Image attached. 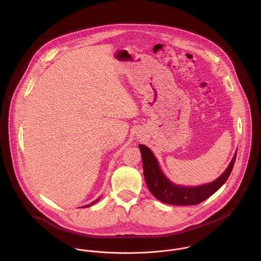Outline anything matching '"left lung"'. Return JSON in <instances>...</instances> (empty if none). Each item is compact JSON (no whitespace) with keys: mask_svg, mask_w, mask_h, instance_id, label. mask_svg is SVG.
<instances>
[{"mask_svg":"<svg viewBox=\"0 0 261 261\" xmlns=\"http://www.w3.org/2000/svg\"><path fill=\"white\" fill-rule=\"evenodd\" d=\"M139 147L142 153L144 175L147 186L158 200L170 205H197L209 198L223 186L232 172L236 160L235 154L226 171L212 183L198 187L177 186L165 177L150 149L144 145H140Z\"/></svg>","mask_w":261,"mask_h":261,"instance_id":"obj_1","label":"left lung"}]
</instances>
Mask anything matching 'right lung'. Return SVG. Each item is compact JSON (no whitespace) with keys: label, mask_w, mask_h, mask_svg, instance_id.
<instances>
[{"label":"right lung","mask_w":261,"mask_h":261,"mask_svg":"<svg viewBox=\"0 0 261 261\" xmlns=\"http://www.w3.org/2000/svg\"><path fill=\"white\" fill-rule=\"evenodd\" d=\"M99 199H100V198H98V199H96V200H95V201H94V202H92V203H91V204H88V205H85V206H83V207H84V208H85V207H89V206H91V205H93V204H95V203H96V202H97V201H98V200H99Z\"/></svg>","instance_id":"obj_1"}]
</instances>
